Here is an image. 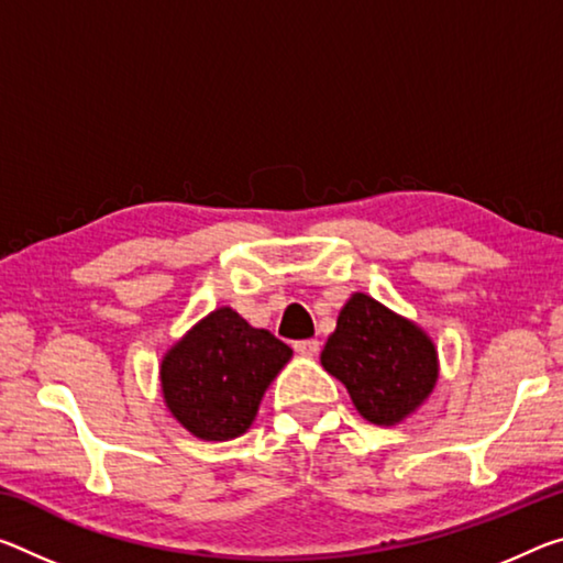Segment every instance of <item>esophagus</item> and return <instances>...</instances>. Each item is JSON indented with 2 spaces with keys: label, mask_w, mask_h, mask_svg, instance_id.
<instances>
[{
  "label": "esophagus",
  "mask_w": 563,
  "mask_h": 563,
  "mask_svg": "<svg viewBox=\"0 0 563 563\" xmlns=\"http://www.w3.org/2000/svg\"><path fill=\"white\" fill-rule=\"evenodd\" d=\"M292 347H296V353L302 355V358H313V355H318L320 351V343L316 338H308V341H298Z\"/></svg>",
  "instance_id": "obj_1"
}]
</instances>
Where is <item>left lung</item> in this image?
I'll return each mask as SVG.
<instances>
[{
  "label": "left lung",
  "mask_w": 563,
  "mask_h": 563,
  "mask_svg": "<svg viewBox=\"0 0 563 563\" xmlns=\"http://www.w3.org/2000/svg\"><path fill=\"white\" fill-rule=\"evenodd\" d=\"M320 363L347 388L355 410L376 426L404 421L439 380L431 338L365 292H353L338 313Z\"/></svg>",
  "instance_id": "1"
}]
</instances>
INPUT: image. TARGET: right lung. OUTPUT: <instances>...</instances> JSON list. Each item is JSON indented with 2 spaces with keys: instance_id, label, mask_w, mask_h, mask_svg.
I'll return each mask as SVG.
<instances>
[{
  "instance_id": "obj_1",
  "label": "right lung",
  "mask_w": 563,
  "mask_h": 563,
  "mask_svg": "<svg viewBox=\"0 0 563 563\" xmlns=\"http://www.w3.org/2000/svg\"><path fill=\"white\" fill-rule=\"evenodd\" d=\"M292 351L233 308H218L163 355L159 383L175 421L202 441H230L255 421Z\"/></svg>"
}]
</instances>
